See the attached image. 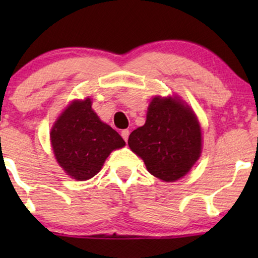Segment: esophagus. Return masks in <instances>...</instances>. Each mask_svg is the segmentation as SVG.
I'll use <instances>...</instances> for the list:
<instances>
[{"mask_svg": "<svg viewBox=\"0 0 258 258\" xmlns=\"http://www.w3.org/2000/svg\"><path fill=\"white\" fill-rule=\"evenodd\" d=\"M121 136L123 137V140L125 141H128V137H129V130L128 129H124V130H122L121 132Z\"/></svg>", "mask_w": 258, "mask_h": 258, "instance_id": "1", "label": "esophagus"}]
</instances>
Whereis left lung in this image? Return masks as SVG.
Segmentation results:
<instances>
[{
	"mask_svg": "<svg viewBox=\"0 0 258 258\" xmlns=\"http://www.w3.org/2000/svg\"><path fill=\"white\" fill-rule=\"evenodd\" d=\"M128 144L148 171L164 182L189 172L202 153V132L192 109L178 97L151 100L147 121L130 134Z\"/></svg>",
	"mask_w": 258,
	"mask_h": 258,
	"instance_id": "8db88e82",
	"label": "left lung"
}]
</instances>
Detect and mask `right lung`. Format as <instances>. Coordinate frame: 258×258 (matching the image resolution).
<instances>
[{
  "instance_id": "obj_1",
  "label": "right lung",
  "mask_w": 258,
  "mask_h": 258,
  "mask_svg": "<svg viewBox=\"0 0 258 258\" xmlns=\"http://www.w3.org/2000/svg\"><path fill=\"white\" fill-rule=\"evenodd\" d=\"M56 161L67 175L77 181L94 177L112 150L124 147L119 134L102 122L89 97L67 107L50 132Z\"/></svg>"
}]
</instances>
